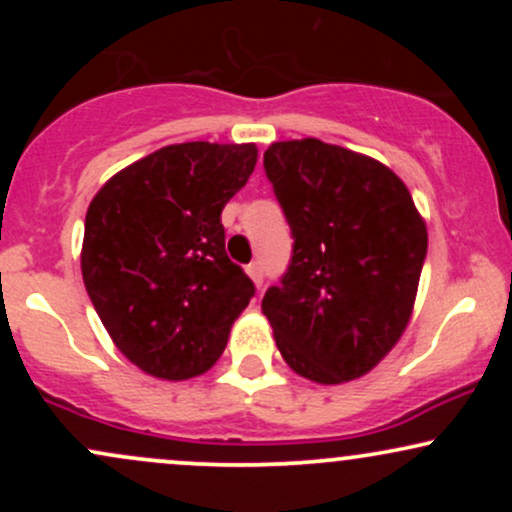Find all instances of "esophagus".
Masks as SVG:
<instances>
[{
  "label": "esophagus",
  "mask_w": 512,
  "mask_h": 512,
  "mask_svg": "<svg viewBox=\"0 0 512 512\" xmlns=\"http://www.w3.org/2000/svg\"><path fill=\"white\" fill-rule=\"evenodd\" d=\"M248 274H250V279L255 281L257 289H260L262 281H264V269H262V264H260V262H250V264H248Z\"/></svg>",
  "instance_id": "obj_1"
}]
</instances>
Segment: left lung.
<instances>
[{"label":"left lung","instance_id":"1","mask_svg":"<svg viewBox=\"0 0 512 512\" xmlns=\"http://www.w3.org/2000/svg\"><path fill=\"white\" fill-rule=\"evenodd\" d=\"M264 173L293 238L289 267L262 298L276 346L315 383L361 378L407 327L426 223L390 168L320 139L272 144Z\"/></svg>","mask_w":512,"mask_h":512}]
</instances>
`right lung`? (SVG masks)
I'll return each mask as SVG.
<instances>
[{"label":"right lung","instance_id":"obj_1","mask_svg":"<svg viewBox=\"0 0 512 512\" xmlns=\"http://www.w3.org/2000/svg\"><path fill=\"white\" fill-rule=\"evenodd\" d=\"M255 163V144L163 146L113 175L86 211L88 298L117 349L154 378L207 373L255 296L221 223Z\"/></svg>","mask_w":512,"mask_h":512}]
</instances>
